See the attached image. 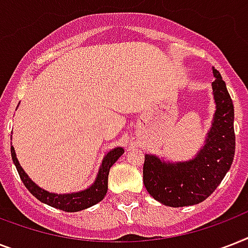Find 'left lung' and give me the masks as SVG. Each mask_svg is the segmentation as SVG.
Listing matches in <instances>:
<instances>
[{"mask_svg":"<svg viewBox=\"0 0 248 248\" xmlns=\"http://www.w3.org/2000/svg\"><path fill=\"white\" fill-rule=\"evenodd\" d=\"M215 113L196 157L171 162L145 155L143 181L155 201L170 207L198 204L214 193L231 169L235 152L234 107L219 71L212 68Z\"/></svg>","mask_w":248,"mask_h":248,"instance_id":"1","label":"left lung"}]
</instances>
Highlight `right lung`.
Listing matches in <instances>:
<instances>
[{
	"label": "right lung",
	"instance_id": "1",
	"mask_svg": "<svg viewBox=\"0 0 248 248\" xmlns=\"http://www.w3.org/2000/svg\"><path fill=\"white\" fill-rule=\"evenodd\" d=\"M124 153V149L121 147L113 148L112 151H109L104 155L103 161H101L96 179L93 183V185H90L87 189H83V190H79V192L58 194V193H51L42 189L27 175V172L23 170V167L17 161L15 149L11 145V157H13L14 165L16 167L19 176H20L21 181L27 186V189L42 203H46L48 206H51V207L59 208V210H63V211L67 212H77L81 211V210H85V208H89L93 204L99 203L104 198V196L107 194V190H108L109 170L113 166V163L116 162Z\"/></svg>",
	"mask_w": 248,
	"mask_h": 248
}]
</instances>
